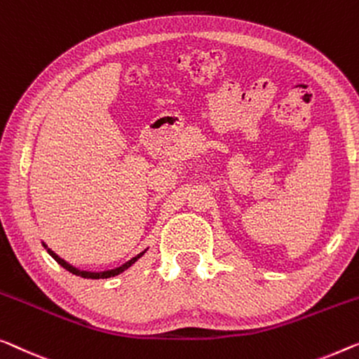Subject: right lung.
Here are the masks:
<instances>
[{
  "label": "right lung",
  "mask_w": 359,
  "mask_h": 359,
  "mask_svg": "<svg viewBox=\"0 0 359 359\" xmlns=\"http://www.w3.org/2000/svg\"><path fill=\"white\" fill-rule=\"evenodd\" d=\"M48 253H50L53 258L56 259V263H60L64 269H67L69 272H72V274H76V276H80V277H83V279H108V277H114V276H117V274H121V272H124L126 269H128V267H130L133 263H135V261L140 258V256L145 253V251H142L140 255H137L135 258H132L130 261H127L126 264H122V266H119V267H116V269H111V271H104V272H87V271H79V269H76V267L74 266H71V264H67L66 261L64 259H61L60 256H57L55 251H51L50 248H48Z\"/></svg>",
  "instance_id": "right-lung-1"
}]
</instances>
